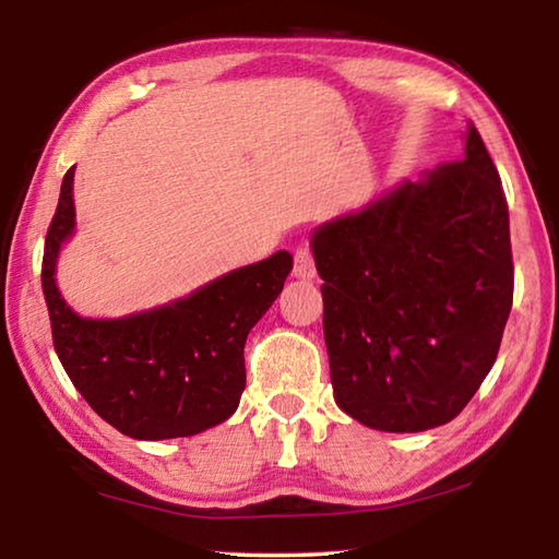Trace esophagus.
Masks as SVG:
<instances>
[{"instance_id": "obj_1", "label": "esophagus", "mask_w": 559, "mask_h": 559, "mask_svg": "<svg viewBox=\"0 0 559 559\" xmlns=\"http://www.w3.org/2000/svg\"><path fill=\"white\" fill-rule=\"evenodd\" d=\"M316 273L318 271L313 251H310L308 246H300V249H296V257H293V276L300 281H313Z\"/></svg>"}]
</instances>
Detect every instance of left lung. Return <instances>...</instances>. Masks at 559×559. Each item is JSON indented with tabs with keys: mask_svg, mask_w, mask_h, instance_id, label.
I'll return each instance as SVG.
<instances>
[{
	"mask_svg": "<svg viewBox=\"0 0 559 559\" xmlns=\"http://www.w3.org/2000/svg\"><path fill=\"white\" fill-rule=\"evenodd\" d=\"M310 246L340 409L394 433L459 416L513 306L508 202L476 126L463 159L318 226Z\"/></svg>",
	"mask_w": 559,
	"mask_h": 559,
	"instance_id": "8db88e82",
	"label": "left lung"
}]
</instances>
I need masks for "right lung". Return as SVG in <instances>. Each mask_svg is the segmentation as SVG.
Returning a JSON list of instances; mask_svg holds the SVG:
<instances>
[{"label":"right lung","mask_w":559,"mask_h":559,"mask_svg":"<svg viewBox=\"0 0 559 559\" xmlns=\"http://www.w3.org/2000/svg\"><path fill=\"white\" fill-rule=\"evenodd\" d=\"M73 226L71 167L46 234L41 286L56 355L91 409L143 441L192 437L229 419L246 386V337L283 290L290 253L229 271L145 313L93 320L66 306L53 278Z\"/></svg>","instance_id":"right-lung-1"}]
</instances>
